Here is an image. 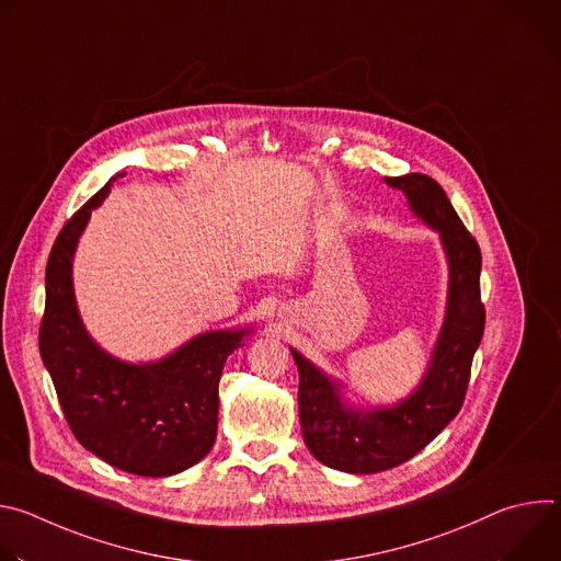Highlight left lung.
<instances>
[{
    "label": "left lung",
    "mask_w": 561,
    "mask_h": 561,
    "mask_svg": "<svg viewBox=\"0 0 561 561\" xmlns=\"http://www.w3.org/2000/svg\"><path fill=\"white\" fill-rule=\"evenodd\" d=\"M383 182L402 191L413 215L439 232L448 262V295L426 373L397 404L377 409L348 404L342 381L290 348L299 370L304 444L314 459L353 474L381 472L409 461L450 424L463 404L472 355L482 342L486 319L479 299L482 253L444 188L422 173L383 178Z\"/></svg>",
    "instance_id": "1"
}]
</instances>
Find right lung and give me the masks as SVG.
<instances>
[{"instance_id": "add662e5", "label": "right lung", "mask_w": 561, "mask_h": 561, "mask_svg": "<svg viewBox=\"0 0 561 561\" xmlns=\"http://www.w3.org/2000/svg\"><path fill=\"white\" fill-rule=\"evenodd\" d=\"M124 175L111 178L55 239L46 264L39 353L79 444L124 472L171 477L210 453L224 364L253 329L208 331L162 359L141 364L117 359L89 335L75 299L72 257L91 213Z\"/></svg>"}]
</instances>
